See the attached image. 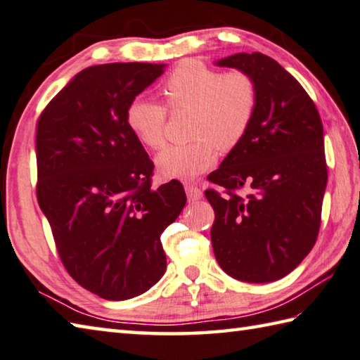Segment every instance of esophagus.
<instances>
[{
  "mask_svg": "<svg viewBox=\"0 0 360 360\" xmlns=\"http://www.w3.org/2000/svg\"><path fill=\"white\" fill-rule=\"evenodd\" d=\"M186 193H187V198L191 201H197L202 197L201 188L195 184H186Z\"/></svg>",
  "mask_w": 360,
  "mask_h": 360,
  "instance_id": "esophagus-1",
  "label": "esophagus"
}]
</instances>
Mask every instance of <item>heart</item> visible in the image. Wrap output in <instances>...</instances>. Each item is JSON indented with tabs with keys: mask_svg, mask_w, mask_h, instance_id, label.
I'll return each mask as SVG.
<instances>
[{
	"mask_svg": "<svg viewBox=\"0 0 360 360\" xmlns=\"http://www.w3.org/2000/svg\"><path fill=\"white\" fill-rule=\"evenodd\" d=\"M168 110H192L187 145L167 146L155 163L162 174L191 179L211 168L219 151H231L247 134L257 110V86L244 72L221 74L198 61H182L160 86ZM126 122L136 140L159 149L165 143L167 109L148 97H135Z\"/></svg>",
	"mask_w": 360,
	"mask_h": 360,
	"instance_id": "b5f03b06",
	"label": "heart"
}]
</instances>
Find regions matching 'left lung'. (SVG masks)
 <instances>
[{
  "label": "left lung",
  "instance_id": "8db88e82",
  "mask_svg": "<svg viewBox=\"0 0 360 360\" xmlns=\"http://www.w3.org/2000/svg\"><path fill=\"white\" fill-rule=\"evenodd\" d=\"M219 66L243 70L257 86V110L243 141L207 181L211 240L228 276L267 283L296 269L316 243L328 165L316 105L290 72L263 53H236ZM245 186L247 195L237 191Z\"/></svg>",
  "mask_w": 360,
  "mask_h": 360
}]
</instances>
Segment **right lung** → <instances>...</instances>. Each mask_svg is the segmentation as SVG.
<instances>
[{"label": "right lung", "mask_w": 360, "mask_h": 360, "mask_svg": "<svg viewBox=\"0 0 360 360\" xmlns=\"http://www.w3.org/2000/svg\"><path fill=\"white\" fill-rule=\"evenodd\" d=\"M165 64L112 63L77 74L36 129L42 212L69 276L107 300L140 296L162 278V233L186 205L179 181L153 187L154 163L126 122L129 103Z\"/></svg>", "instance_id": "add662e5"}]
</instances>
